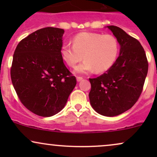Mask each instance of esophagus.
<instances>
[{
	"instance_id": "34e87169",
	"label": "esophagus",
	"mask_w": 157,
	"mask_h": 157,
	"mask_svg": "<svg viewBox=\"0 0 157 157\" xmlns=\"http://www.w3.org/2000/svg\"><path fill=\"white\" fill-rule=\"evenodd\" d=\"M82 77H77V82H80V81H81L82 80Z\"/></svg>"
}]
</instances>
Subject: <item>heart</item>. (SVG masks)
Here are the masks:
<instances>
[{"label": "heart", "mask_w": 157, "mask_h": 157, "mask_svg": "<svg viewBox=\"0 0 157 157\" xmlns=\"http://www.w3.org/2000/svg\"><path fill=\"white\" fill-rule=\"evenodd\" d=\"M119 48L117 39L112 35L82 32L73 38V46L63 45L60 54L71 67H75L83 57L85 60L75 68L77 73L102 72L115 63Z\"/></svg>", "instance_id": "obj_1"}]
</instances>
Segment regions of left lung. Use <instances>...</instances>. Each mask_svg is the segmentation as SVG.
<instances>
[{"label": "left lung", "instance_id": "obj_1", "mask_svg": "<svg viewBox=\"0 0 157 157\" xmlns=\"http://www.w3.org/2000/svg\"><path fill=\"white\" fill-rule=\"evenodd\" d=\"M120 45V55L100 76L90 78L89 100L97 113L114 117L130 109L143 89L148 63L145 50L134 37L122 29L108 26Z\"/></svg>", "mask_w": 157, "mask_h": 157}]
</instances>
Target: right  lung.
<instances>
[{"label": "right lung", "mask_w": 157, "mask_h": 157, "mask_svg": "<svg viewBox=\"0 0 157 157\" xmlns=\"http://www.w3.org/2000/svg\"><path fill=\"white\" fill-rule=\"evenodd\" d=\"M64 30L46 27L17 44L11 79L19 100L38 116L52 117L64 108L77 84L60 54Z\"/></svg>", "instance_id": "1"}]
</instances>
